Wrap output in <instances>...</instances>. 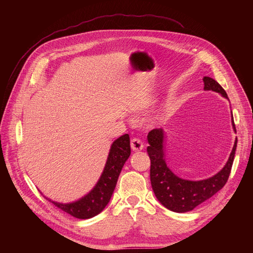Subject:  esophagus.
I'll use <instances>...</instances> for the list:
<instances>
[{"mask_svg":"<svg viewBox=\"0 0 253 253\" xmlns=\"http://www.w3.org/2000/svg\"><path fill=\"white\" fill-rule=\"evenodd\" d=\"M131 148L135 152L141 151L143 149V142L139 138H133L131 140Z\"/></svg>","mask_w":253,"mask_h":253,"instance_id":"34e87169","label":"esophagus"}]
</instances>
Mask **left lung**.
<instances>
[{"label":"left lung","instance_id":"8db88e82","mask_svg":"<svg viewBox=\"0 0 253 253\" xmlns=\"http://www.w3.org/2000/svg\"><path fill=\"white\" fill-rule=\"evenodd\" d=\"M204 89L213 90L228 99L227 93L219 84L210 77H204ZM234 131L235 125L232 117ZM165 132L163 128H154L148 134L149 147L147 149L151 159L150 177L152 189L157 200L171 211L183 213L193 210L195 207L223 188L229 178L235 155L237 138L235 139L232 152L227 164L217 174L203 180H186L176 176L166 164L164 149Z\"/></svg>","mask_w":253,"mask_h":253}]
</instances>
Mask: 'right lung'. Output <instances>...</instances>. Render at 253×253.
I'll return each instance as SVG.
<instances>
[{"label":"right lung","instance_id":"1","mask_svg":"<svg viewBox=\"0 0 253 253\" xmlns=\"http://www.w3.org/2000/svg\"><path fill=\"white\" fill-rule=\"evenodd\" d=\"M129 155H131L129 136L125 134L113 142L104 170L97 185L88 194L80 198L79 201L71 204L51 203L74 217L87 219L96 216L109 204L122 167Z\"/></svg>","mask_w":253,"mask_h":253}]
</instances>
